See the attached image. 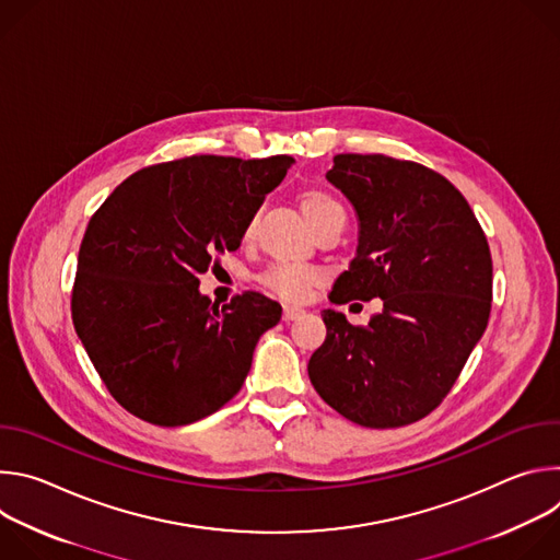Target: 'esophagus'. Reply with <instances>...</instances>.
<instances>
[{"mask_svg": "<svg viewBox=\"0 0 560 560\" xmlns=\"http://www.w3.org/2000/svg\"><path fill=\"white\" fill-rule=\"evenodd\" d=\"M301 314H303V307H299V305H285V307H283V322L290 324V322H294V318H299Z\"/></svg>", "mask_w": 560, "mask_h": 560, "instance_id": "esophagus-1", "label": "esophagus"}]
</instances>
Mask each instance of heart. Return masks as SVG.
Returning <instances> with one entry per match:
<instances>
[{
	"mask_svg": "<svg viewBox=\"0 0 560 560\" xmlns=\"http://www.w3.org/2000/svg\"><path fill=\"white\" fill-rule=\"evenodd\" d=\"M301 212L314 232H322L328 225L346 221L343 206L326 190H305L299 197ZM257 228V214H253L242 228V242L250 244ZM261 283L285 301H303L310 290L322 281V272L307 266H272L261 277Z\"/></svg>",
	"mask_w": 560,
	"mask_h": 560,
	"instance_id": "b5f03b06",
	"label": "heart"
}]
</instances>
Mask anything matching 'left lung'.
<instances>
[{
  "label": "left lung",
  "mask_w": 560,
  "mask_h": 560,
  "mask_svg": "<svg viewBox=\"0 0 560 560\" xmlns=\"http://www.w3.org/2000/svg\"><path fill=\"white\" fill-rule=\"evenodd\" d=\"M326 179L354 206L359 246L330 292L381 299L368 326L324 310L307 374L324 401L363 428L428 417L483 337L492 255L465 197L439 173L385 154H337Z\"/></svg>",
  "instance_id": "obj_1"
}]
</instances>
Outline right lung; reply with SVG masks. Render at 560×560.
I'll use <instances>...</instances> for the list:
<instances>
[{
	"label": "right lung",
	"instance_id": "obj_1",
	"mask_svg": "<svg viewBox=\"0 0 560 560\" xmlns=\"http://www.w3.org/2000/svg\"><path fill=\"white\" fill-rule=\"evenodd\" d=\"M294 159L192 154L137 171L89 221L72 324L115 401L152 425L210 417L242 389L281 305L259 292L219 310L199 275L242 246V228Z\"/></svg>",
	"mask_w": 560,
	"mask_h": 560
}]
</instances>
